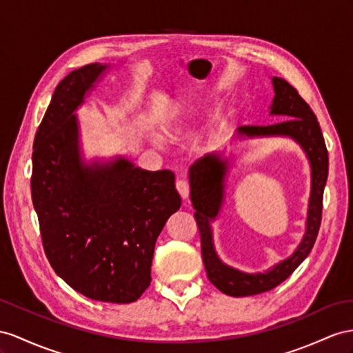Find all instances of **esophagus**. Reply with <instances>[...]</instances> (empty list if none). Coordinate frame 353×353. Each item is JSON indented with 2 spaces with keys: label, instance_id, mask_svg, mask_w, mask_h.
Listing matches in <instances>:
<instances>
[{
  "label": "esophagus",
  "instance_id": "1",
  "mask_svg": "<svg viewBox=\"0 0 353 353\" xmlns=\"http://www.w3.org/2000/svg\"><path fill=\"white\" fill-rule=\"evenodd\" d=\"M176 188H177L180 196H182L183 200H186V198L189 196V182H188V180L179 179L176 182Z\"/></svg>",
  "mask_w": 353,
  "mask_h": 353
}]
</instances>
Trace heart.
Listing matches in <instances>:
<instances>
[{
	"label": "heart",
	"mask_w": 353,
	"mask_h": 353,
	"mask_svg": "<svg viewBox=\"0 0 353 353\" xmlns=\"http://www.w3.org/2000/svg\"><path fill=\"white\" fill-rule=\"evenodd\" d=\"M183 131V123H180V122H177L176 125H173L170 128V135L171 137H177V135Z\"/></svg>",
	"instance_id": "obj_1"
}]
</instances>
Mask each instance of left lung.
Listing matches in <instances>:
<instances>
[{
	"label": "left lung",
	"mask_w": 353,
	"mask_h": 353,
	"mask_svg": "<svg viewBox=\"0 0 353 353\" xmlns=\"http://www.w3.org/2000/svg\"><path fill=\"white\" fill-rule=\"evenodd\" d=\"M274 99L271 114H279L282 119L273 125H243L239 126V135L256 137V135H288L295 139L305 150L312 164V194L307 216V230L301 245L291 258L277 264L268 273L246 274L222 264L216 256L212 243L210 221L218 214L223 198V176L227 164L216 155H207L196 159L189 168L191 173V201L195 209V221L201 237V255L207 277L210 282L231 296H249L271 291L291 276L295 268L310 254L318 237L322 221L323 189L328 177V150L318 122L298 90L285 79L273 77Z\"/></svg>",
	"instance_id": "obj_1"
}]
</instances>
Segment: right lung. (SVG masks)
I'll use <instances>...</instances> for the list:
<instances>
[{"instance_id": "obj_1", "label": "right lung", "mask_w": 353, "mask_h": 353, "mask_svg": "<svg viewBox=\"0 0 353 353\" xmlns=\"http://www.w3.org/2000/svg\"><path fill=\"white\" fill-rule=\"evenodd\" d=\"M104 70L85 65L57 86L35 132L31 194L55 273L90 300L126 304L150 285L157 239L182 200L170 170L80 162L73 112Z\"/></svg>"}]
</instances>
